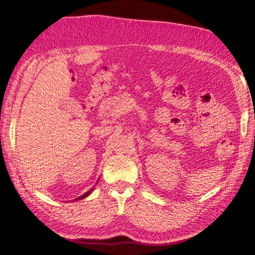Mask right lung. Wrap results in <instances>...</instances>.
Wrapping results in <instances>:
<instances>
[{
    "label": "right lung",
    "instance_id": "right-lung-1",
    "mask_svg": "<svg viewBox=\"0 0 255 255\" xmlns=\"http://www.w3.org/2000/svg\"><path fill=\"white\" fill-rule=\"evenodd\" d=\"M91 190H92V189H90L89 191H87V192H86V194H84L83 196H81V197H79V198H76L75 200H81V199H84V198H86V197H87V196H88V195L90 194V192H91Z\"/></svg>",
    "mask_w": 255,
    "mask_h": 255
}]
</instances>
